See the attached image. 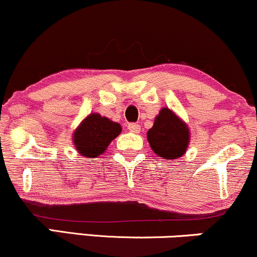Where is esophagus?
Returning a JSON list of instances; mask_svg holds the SVG:
<instances>
[{"instance_id": "1", "label": "esophagus", "mask_w": 257, "mask_h": 257, "mask_svg": "<svg viewBox=\"0 0 257 257\" xmlns=\"http://www.w3.org/2000/svg\"><path fill=\"white\" fill-rule=\"evenodd\" d=\"M127 128L130 132H132V134H140L141 131V126L138 125V123H128Z\"/></svg>"}]
</instances>
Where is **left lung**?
I'll list each match as a JSON object with an SVG mask.
<instances>
[{"label":"left lung","instance_id":"obj_1","mask_svg":"<svg viewBox=\"0 0 257 257\" xmlns=\"http://www.w3.org/2000/svg\"><path fill=\"white\" fill-rule=\"evenodd\" d=\"M147 140L158 157L175 160L186 154L191 142V132L180 116L164 106L155 116L153 127L147 132Z\"/></svg>","mask_w":257,"mask_h":257}]
</instances>
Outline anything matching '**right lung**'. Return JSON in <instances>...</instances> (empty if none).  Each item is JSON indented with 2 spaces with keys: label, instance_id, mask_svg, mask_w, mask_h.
<instances>
[{
  "label": "right lung",
  "instance_id": "right-lung-1",
  "mask_svg": "<svg viewBox=\"0 0 257 257\" xmlns=\"http://www.w3.org/2000/svg\"><path fill=\"white\" fill-rule=\"evenodd\" d=\"M120 123L114 122L98 113H91L75 128L73 143L82 157L98 158L108 146L121 134Z\"/></svg>",
  "mask_w": 257,
  "mask_h": 257
}]
</instances>
